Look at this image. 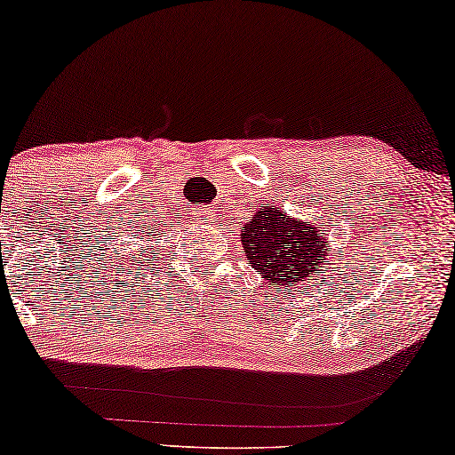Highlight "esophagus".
<instances>
[{"instance_id": "1", "label": "esophagus", "mask_w": 455, "mask_h": 455, "mask_svg": "<svg viewBox=\"0 0 455 455\" xmlns=\"http://www.w3.org/2000/svg\"><path fill=\"white\" fill-rule=\"evenodd\" d=\"M192 215H195V220L198 223H209L211 220H213V209H203L201 207V209H196Z\"/></svg>"}]
</instances>
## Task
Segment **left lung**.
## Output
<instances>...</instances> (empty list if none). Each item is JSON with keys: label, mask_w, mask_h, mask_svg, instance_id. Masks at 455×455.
Returning a JSON list of instances; mask_svg holds the SVG:
<instances>
[{"label": "left lung", "mask_w": 455, "mask_h": 455, "mask_svg": "<svg viewBox=\"0 0 455 455\" xmlns=\"http://www.w3.org/2000/svg\"><path fill=\"white\" fill-rule=\"evenodd\" d=\"M325 228L296 220L279 207H265L244 223L240 240L246 260L257 269L267 288L291 291L307 288L308 279L319 277L329 265Z\"/></svg>", "instance_id": "left-lung-1"}]
</instances>
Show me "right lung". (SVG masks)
I'll use <instances>...</instances> for the list:
<instances>
[{"mask_svg":"<svg viewBox=\"0 0 455 455\" xmlns=\"http://www.w3.org/2000/svg\"><path fill=\"white\" fill-rule=\"evenodd\" d=\"M147 234H148V238H151V235H153V232H147ZM142 240H145V235H142ZM145 251H147V248H145ZM139 252H142V246H140Z\"/></svg>","mask_w":455,"mask_h":455,"instance_id":"add662e5","label":"right lung"}]
</instances>
